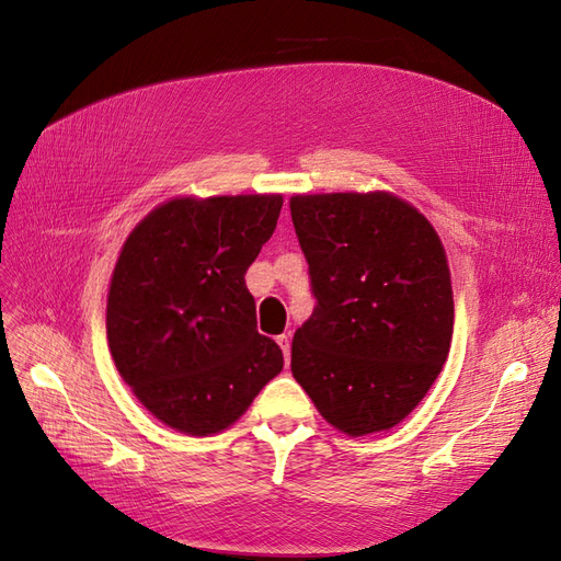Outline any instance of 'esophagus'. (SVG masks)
Here are the masks:
<instances>
[{
	"label": "esophagus",
	"mask_w": 561,
	"mask_h": 561,
	"mask_svg": "<svg viewBox=\"0 0 561 561\" xmlns=\"http://www.w3.org/2000/svg\"><path fill=\"white\" fill-rule=\"evenodd\" d=\"M276 342H278V346L283 348L285 365H290V336H287V334H280V336L276 339Z\"/></svg>",
	"instance_id": "esophagus-1"
}]
</instances>
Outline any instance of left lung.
<instances>
[{
	"label": "left lung",
	"mask_w": 561,
	"mask_h": 561,
	"mask_svg": "<svg viewBox=\"0 0 561 561\" xmlns=\"http://www.w3.org/2000/svg\"><path fill=\"white\" fill-rule=\"evenodd\" d=\"M316 309L293 339V375L346 435L393 428L426 398L454 332L447 254L402 198H290Z\"/></svg>",
	"instance_id": "left-lung-1"
}]
</instances>
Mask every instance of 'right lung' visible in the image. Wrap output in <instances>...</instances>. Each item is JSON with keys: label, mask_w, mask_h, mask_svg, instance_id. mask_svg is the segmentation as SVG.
<instances>
[{"label": "right lung", "mask_w": 561, "mask_h": 561, "mask_svg": "<svg viewBox=\"0 0 561 561\" xmlns=\"http://www.w3.org/2000/svg\"><path fill=\"white\" fill-rule=\"evenodd\" d=\"M280 208V194L173 198L126 239L107 342L118 375L165 426L225 431L283 369L245 285Z\"/></svg>", "instance_id": "right-lung-1"}]
</instances>
